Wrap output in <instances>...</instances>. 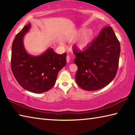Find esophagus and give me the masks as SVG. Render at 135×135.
I'll return each instance as SVG.
<instances>
[{
  "mask_svg": "<svg viewBox=\"0 0 135 135\" xmlns=\"http://www.w3.org/2000/svg\"><path fill=\"white\" fill-rule=\"evenodd\" d=\"M66 61H67V62H69L70 61V56L69 55H68L66 56Z\"/></svg>",
  "mask_w": 135,
  "mask_h": 135,
  "instance_id": "esophagus-1",
  "label": "esophagus"
}]
</instances>
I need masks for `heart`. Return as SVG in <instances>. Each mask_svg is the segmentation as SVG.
<instances>
[{
	"label": "heart",
	"instance_id": "heart-1",
	"mask_svg": "<svg viewBox=\"0 0 135 135\" xmlns=\"http://www.w3.org/2000/svg\"><path fill=\"white\" fill-rule=\"evenodd\" d=\"M84 32V29H83V28L79 29V30L76 31L72 32L71 34H70L69 35V37H68V38L72 39L73 38L76 37L81 35ZM93 32L91 30H86V31H85L83 34H82L81 37H80L78 40V44L79 46L81 47L85 46L91 40L92 36H93Z\"/></svg>",
	"mask_w": 135,
	"mask_h": 135
}]
</instances>
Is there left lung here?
I'll return each mask as SVG.
<instances>
[{
    "mask_svg": "<svg viewBox=\"0 0 135 135\" xmlns=\"http://www.w3.org/2000/svg\"><path fill=\"white\" fill-rule=\"evenodd\" d=\"M78 66L77 84L86 91L103 88L112 82L119 67L120 46L113 28L104 27L96 38L83 50L73 49Z\"/></svg>",
    "mask_w": 135,
    "mask_h": 135,
    "instance_id": "8db88e82",
    "label": "left lung"
}]
</instances>
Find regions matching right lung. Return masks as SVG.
I'll list each match as a JSON object with an SVG mask.
<instances>
[{"instance_id": "right-lung-1", "label": "right lung", "mask_w": 135, "mask_h": 135, "mask_svg": "<svg viewBox=\"0 0 135 135\" xmlns=\"http://www.w3.org/2000/svg\"><path fill=\"white\" fill-rule=\"evenodd\" d=\"M31 28L24 26L16 35L12 46L11 69L19 84L25 90L42 93L53 88L58 72L66 65V53L59 54L49 48L39 56H32L25 50L23 38Z\"/></svg>"}]
</instances>
